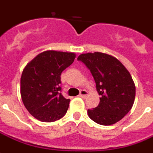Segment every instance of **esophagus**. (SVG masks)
<instances>
[{"instance_id": "esophagus-1", "label": "esophagus", "mask_w": 153, "mask_h": 153, "mask_svg": "<svg viewBox=\"0 0 153 153\" xmlns=\"http://www.w3.org/2000/svg\"><path fill=\"white\" fill-rule=\"evenodd\" d=\"M88 96V92L85 90V89H82L80 92V94H79V97H81V98H85L86 97Z\"/></svg>"}]
</instances>
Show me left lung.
<instances>
[{
    "mask_svg": "<svg viewBox=\"0 0 153 153\" xmlns=\"http://www.w3.org/2000/svg\"><path fill=\"white\" fill-rule=\"evenodd\" d=\"M77 59L90 70L101 96L99 105L88 110L89 118L104 126L120 121L135 101V85L128 70L115 57L102 52L81 54Z\"/></svg>",
    "mask_w": 153,
    "mask_h": 153,
    "instance_id": "left-lung-1",
    "label": "left lung"
}]
</instances>
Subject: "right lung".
<instances>
[{"label": "right lung", "instance_id": "right-lung-1", "mask_svg": "<svg viewBox=\"0 0 153 153\" xmlns=\"http://www.w3.org/2000/svg\"><path fill=\"white\" fill-rule=\"evenodd\" d=\"M75 58L72 52L46 51L26 64L21 76V97L34 118L54 122L66 114L70 99L60 93V75Z\"/></svg>", "mask_w": 153, "mask_h": 153}]
</instances>
